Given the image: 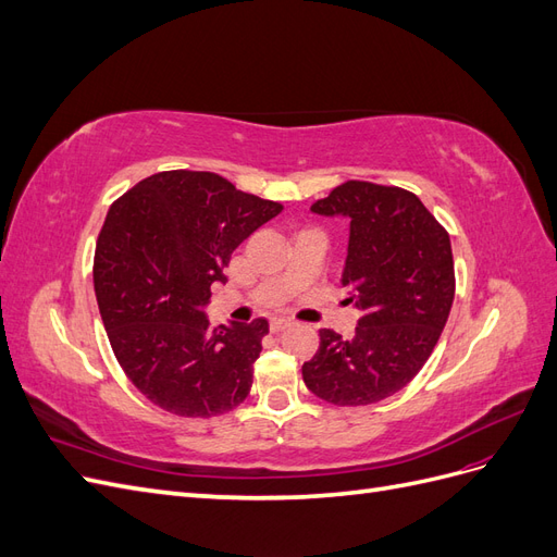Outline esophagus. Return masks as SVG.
Here are the masks:
<instances>
[{
    "instance_id": "obj_1",
    "label": "esophagus",
    "mask_w": 557,
    "mask_h": 557,
    "mask_svg": "<svg viewBox=\"0 0 557 557\" xmlns=\"http://www.w3.org/2000/svg\"><path fill=\"white\" fill-rule=\"evenodd\" d=\"M288 327H293V320H288V318H274L272 323H269V330H272V332H283Z\"/></svg>"
}]
</instances>
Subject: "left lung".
Instances as JSON below:
<instances>
[{
	"label": "left lung",
	"instance_id": "left-lung-1",
	"mask_svg": "<svg viewBox=\"0 0 557 557\" xmlns=\"http://www.w3.org/2000/svg\"><path fill=\"white\" fill-rule=\"evenodd\" d=\"M311 211L350 221L342 285L362 315L350 339L320 330L301 379L334 407H367L399 393L440 342L455 297L450 237L395 185L346 181Z\"/></svg>",
	"mask_w": 557,
	"mask_h": 557
}]
</instances>
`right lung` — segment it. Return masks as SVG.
Instances as JSON below:
<instances>
[{"instance_id":"add662e5","label":"right lung","mask_w":557,"mask_h":557,"mask_svg":"<svg viewBox=\"0 0 557 557\" xmlns=\"http://www.w3.org/2000/svg\"><path fill=\"white\" fill-rule=\"evenodd\" d=\"M283 207L211 172H160L115 199L95 250V295L127 379L160 409L213 418L248 397L264 318L211 327V285Z\"/></svg>"}]
</instances>
